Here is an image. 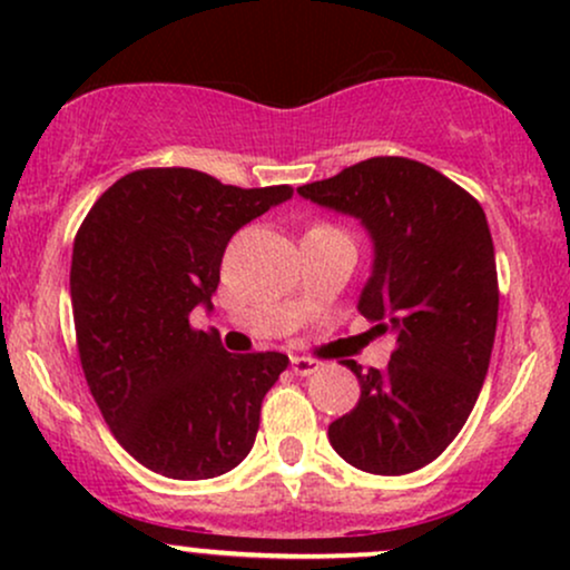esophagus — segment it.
<instances>
[{
  "instance_id": "1",
  "label": "esophagus",
  "mask_w": 570,
  "mask_h": 570,
  "mask_svg": "<svg viewBox=\"0 0 570 570\" xmlns=\"http://www.w3.org/2000/svg\"><path fill=\"white\" fill-rule=\"evenodd\" d=\"M318 367H322V362H316V358H311V356H292L294 375L307 377V375H313V372H316Z\"/></svg>"
}]
</instances>
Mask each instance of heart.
I'll list each match as a JSON object with an SVG mask.
<instances>
[{
    "mask_svg": "<svg viewBox=\"0 0 570 570\" xmlns=\"http://www.w3.org/2000/svg\"><path fill=\"white\" fill-rule=\"evenodd\" d=\"M316 227H330V225H316Z\"/></svg>",
    "mask_w": 570,
    "mask_h": 570,
    "instance_id": "obj_1",
    "label": "heart"
}]
</instances>
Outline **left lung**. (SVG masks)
Instances as JSON below:
<instances>
[{
	"label": "left lung",
	"mask_w": 570,
	"mask_h": 570,
	"mask_svg": "<svg viewBox=\"0 0 570 570\" xmlns=\"http://www.w3.org/2000/svg\"><path fill=\"white\" fill-rule=\"evenodd\" d=\"M297 193L367 227L375 263L358 313L396 343L385 370L343 362L362 396L330 423L332 448L370 474L423 469L463 429L488 375L499 276L485 212L410 158L362 160Z\"/></svg>",
	"instance_id": "left-lung-1"
}]
</instances>
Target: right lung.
Masks as SVG:
<instances>
[{"mask_svg": "<svg viewBox=\"0 0 570 570\" xmlns=\"http://www.w3.org/2000/svg\"><path fill=\"white\" fill-rule=\"evenodd\" d=\"M292 198L193 168H141L94 203L71 252V311L85 381L115 440L171 480L238 466L289 356H233L189 313L212 307L230 238Z\"/></svg>", "mask_w": 570, "mask_h": 570, "instance_id": "add662e5", "label": "right lung"}]
</instances>
